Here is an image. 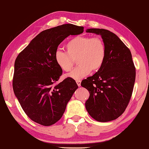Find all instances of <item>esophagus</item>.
<instances>
[{"label": "esophagus", "instance_id": "1", "mask_svg": "<svg viewBox=\"0 0 149 149\" xmlns=\"http://www.w3.org/2000/svg\"><path fill=\"white\" fill-rule=\"evenodd\" d=\"M76 82H77V83L78 84V86H81V80H77Z\"/></svg>", "mask_w": 149, "mask_h": 149}]
</instances>
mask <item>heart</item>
Instances as JSON below:
<instances>
[{
  "mask_svg": "<svg viewBox=\"0 0 149 149\" xmlns=\"http://www.w3.org/2000/svg\"><path fill=\"white\" fill-rule=\"evenodd\" d=\"M66 52L57 50L54 54L56 65L65 72H69L77 59L78 67L67 75L80 80L92 71H98L103 66L107 56L104 41L99 37L77 36L68 40L65 45Z\"/></svg>",
  "mask_w": 149,
  "mask_h": 149,
  "instance_id": "b5f03b06",
  "label": "heart"
}]
</instances>
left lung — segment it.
I'll return each instance as SVG.
<instances>
[{
  "label": "left lung",
  "instance_id": "obj_1",
  "mask_svg": "<svg viewBox=\"0 0 149 149\" xmlns=\"http://www.w3.org/2000/svg\"><path fill=\"white\" fill-rule=\"evenodd\" d=\"M86 31L101 35L107 56L102 68L81 82L90 93L85 107L94 119L108 122L120 116L129 103L135 81V67L129 49L115 34L102 29Z\"/></svg>",
  "mask_w": 149,
  "mask_h": 149
}]
</instances>
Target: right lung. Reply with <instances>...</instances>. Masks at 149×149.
Here are the masks:
<instances>
[{"mask_svg":"<svg viewBox=\"0 0 149 149\" xmlns=\"http://www.w3.org/2000/svg\"><path fill=\"white\" fill-rule=\"evenodd\" d=\"M84 27L65 24L45 30L20 52L15 62L13 87L22 109L32 120L51 126L61 119L78 85L63 74L54 61L58 46L69 35L83 33Z\"/></svg>","mask_w":149,"mask_h":149,"instance_id":"1","label":"right lung"}]
</instances>
